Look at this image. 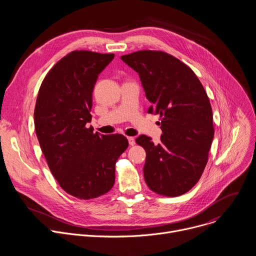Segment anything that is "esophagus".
<instances>
[{
  "label": "esophagus",
  "mask_w": 256,
  "mask_h": 256,
  "mask_svg": "<svg viewBox=\"0 0 256 256\" xmlns=\"http://www.w3.org/2000/svg\"><path fill=\"white\" fill-rule=\"evenodd\" d=\"M128 144H130V146H134V144H136V140H134V136H128Z\"/></svg>",
  "instance_id": "obj_1"
}]
</instances>
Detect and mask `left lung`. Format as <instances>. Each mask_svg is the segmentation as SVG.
I'll use <instances>...</instances> for the list:
<instances>
[{
    "instance_id": "1",
    "label": "left lung",
    "mask_w": 256,
    "mask_h": 256,
    "mask_svg": "<svg viewBox=\"0 0 256 256\" xmlns=\"http://www.w3.org/2000/svg\"><path fill=\"white\" fill-rule=\"evenodd\" d=\"M120 58L138 74L151 102L148 112L161 118L160 144L144 134L136 138L147 154L146 184L160 196L184 194L200 180L214 138L206 92L188 66L165 52L138 50Z\"/></svg>"
}]
</instances>
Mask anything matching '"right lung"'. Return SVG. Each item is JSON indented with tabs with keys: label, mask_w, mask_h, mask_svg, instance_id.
<instances>
[{
	"label": "right lung",
	"mask_w": 256,
	"mask_h": 256,
	"mask_svg": "<svg viewBox=\"0 0 256 256\" xmlns=\"http://www.w3.org/2000/svg\"><path fill=\"white\" fill-rule=\"evenodd\" d=\"M114 58L90 50L68 54L50 70L36 99L35 132L50 170L66 194L80 200L112 188L116 163L128 147L122 134H99L87 126L94 85Z\"/></svg>",
	"instance_id": "obj_1"
}]
</instances>
